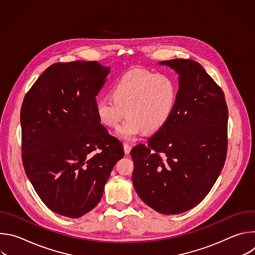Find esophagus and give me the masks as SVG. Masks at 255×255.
Wrapping results in <instances>:
<instances>
[{
    "label": "esophagus",
    "instance_id": "esophagus-1",
    "mask_svg": "<svg viewBox=\"0 0 255 255\" xmlns=\"http://www.w3.org/2000/svg\"><path fill=\"white\" fill-rule=\"evenodd\" d=\"M124 151H125V154H129L131 151V146L128 143H124Z\"/></svg>",
    "mask_w": 255,
    "mask_h": 255
}]
</instances>
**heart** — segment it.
<instances>
[{"mask_svg":"<svg viewBox=\"0 0 255 255\" xmlns=\"http://www.w3.org/2000/svg\"><path fill=\"white\" fill-rule=\"evenodd\" d=\"M177 99L174 82L167 76L144 69H131L113 86L112 95L98 98L96 111L100 121L117 127L116 134L131 140L143 130L154 133L160 130L172 115Z\"/></svg>","mask_w":255,"mask_h":255,"instance_id":"heart-1","label":"heart"}]
</instances>
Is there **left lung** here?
<instances>
[{"mask_svg": "<svg viewBox=\"0 0 255 255\" xmlns=\"http://www.w3.org/2000/svg\"><path fill=\"white\" fill-rule=\"evenodd\" d=\"M159 64L178 77L175 107L168 122L131 150L132 181L139 198L164 215L197 206L221 173L227 154L228 108L221 88L192 59Z\"/></svg>", "mask_w": 255, "mask_h": 255, "instance_id": "8db88e82", "label": "left lung"}]
</instances>
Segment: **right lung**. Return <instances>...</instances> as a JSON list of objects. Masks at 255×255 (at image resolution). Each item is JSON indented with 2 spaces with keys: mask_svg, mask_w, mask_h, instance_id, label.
<instances>
[{
  "mask_svg": "<svg viewBox=\"0 0 255 255\" xmlns=\"http://www.w3.org/2000/svg\"><path fill=\"white\" fill-rule=\"evenodd\" d=\"M110 67L98 61L54 63L26 94L21 108L22 160L42 202L54 213L80 218L101 201L124 156L96 111V96Z\"/></svg>",
  "mask_w": 255,
  "mask_h": 255,
  "instance_id": "obj_1",
  "label": "right lung"
}]
</instances>
